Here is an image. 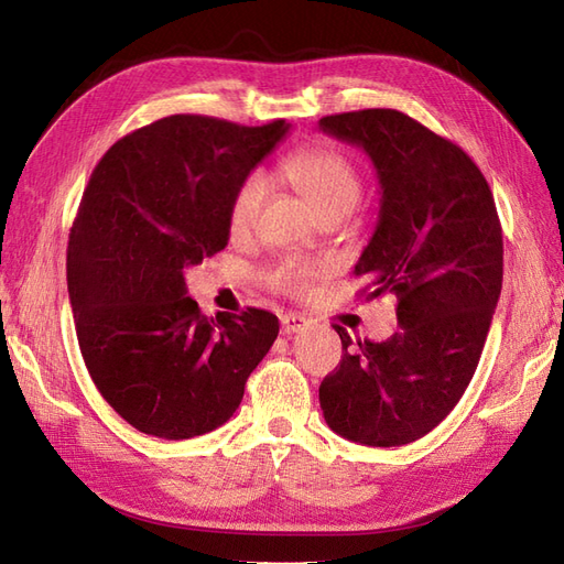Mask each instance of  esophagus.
Instances as JSON below:
<instances>
[{"mask_svg":"<svg viewBox=\"0 0 564 564\" xmlns=\"http://www.w3.org/2000/svg\"><path fill=\"white\" fill-rule=\"evenodd\" d=\"M307 324H310V321L300 316V314H283L281 316V328H283L285 335H295V333L307 328Z\"/></svg>","mask_w":564,"mask_h":564,"instance_id":"esophagus-1","label":"esophagus"}]
</instances>
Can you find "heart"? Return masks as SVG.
Here are the masks:
<instances>
[{
    "mask_svg": "<svg viewBox=\"0 0 564 564\" xmlns=\"http://www.w3.org/2000/svg\"><path fill=\"white\" fill-rule=\"evenodd\" d=\"M281 174L302 193V198L314 207V213L321 219L349 215L364 196V184L357 167L340 151L328 147L297 149L281 163ZM267 198L269 176L262 170H252L240 180L227 213L231 236L243 238L254 229ZM316 273L318 267L288 257V260L269 267L264 279L273 291L304 295Z\"/></svg>",
    "mask_w": 564,
    "mask_h": 564,
    "instance_id": "obj_1",
    "label": "heart"
}]
</instances>
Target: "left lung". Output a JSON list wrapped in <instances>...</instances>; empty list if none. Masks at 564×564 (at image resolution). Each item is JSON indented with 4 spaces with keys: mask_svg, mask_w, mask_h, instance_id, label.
I'll use <instances>...</instances> for the list:
<instances>
[{
    "mask_svg": "<svg viewBox=\"0 0 564 564\" xmlns=\"http://www.w3.org/2000/svg\"><path fill=\"white\" fill-rule=\"evenodd\" d=\"M318 127L378 170V227L354 276L366 300L397 297L401 326L384 343L335 326L345 354L318 401L340 437L401 446L437 427L475 376L503 283L501 221L473 158L404 112H337Z\"/></svg>",
    "mask_w": 564,
    "mask_h": 564,
    "instance_id": "8db88e82",
    "label": "left lung"
}]
</instances>
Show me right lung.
<instances>
[{
  "instance_id": "1",
  "label": "right lung",
  "mask_w": 564,
  "mask_h": 564,
  "mask_svg": "<svg viewBox=\"0 0 564 564\" xmlns=\"http://www.w3.org/2000/svg\"><path fill=\"white\" fill-rule=\"evenodd\" d=\"M170 116L112 143L68 240V295L96 390L127 423L191 440L236 413L279 335L264 310L207 318L184 271L229 243V203L288 132Z\"/></svg>"
}]
</instances>
